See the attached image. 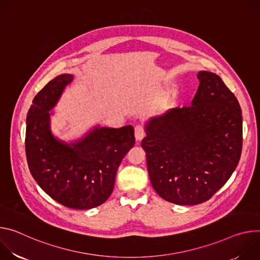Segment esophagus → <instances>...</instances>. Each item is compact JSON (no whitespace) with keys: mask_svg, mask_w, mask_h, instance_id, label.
I'll use <instances>...</instances> for the list:
<instances>
[{"mask_svg":"<svg viewBox=\"0 0 260 260\" xmlns=\"http://www.w3.org/2000/svg\"><path fill=\"white\" fill-rule=\"evenodd\" d=\"M134 134H135L136 140H141L146 135L145 128H143L141 125H136L135 129H134Z\"/></svg>","mask_w":260,"mask_h":260,"instance_id":"esophagus-1","label":"esophagus"}]
</instances>
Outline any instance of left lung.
I'll return each instance as SVG.
<instances>
[{
    "mask_svg": "<svg viewBox=\"0 0 260 260\" xmlns=\"http://www.w3.org/2000/svg\"><path fill=\"white\" fill-rule=\"evenodd\" d=\"M197 78L192 105L151 119L141 141L153 188L181 206L209 200L232 177L243 146L234 93L215 73L200 71Z\"/></svg>",
    "mask_w": 260,
    "mask_h": 260,
    "instance_id": "1",
    "label": "left lung"
}]
</instances>
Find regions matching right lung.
Listing matches in <instances>:
<instances>
[{
  "label": "right lung",
  "mask_w": 260,
  "mask_h": 260,
  "mask_svg": "<svg viewBox=\"0 0 260 260\" xmlns=\"http://www.w3.org/2000/svg\"><path fill=\"white\" fill-rule=\"evenodd\" d=\"M73 79L62 74L35 96L26 115L25 155L31 174L41 189L64 207L88 210L110 196L115 175L135 143L134 129L96 127L84 138L67 145L53 137L49 110Z\"/></svg>",
  "instance_id": "obj_1"
}]
</instances>
